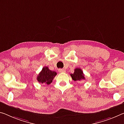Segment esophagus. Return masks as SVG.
<instances>
[{
	"label": "esophagus",
	"instance_id": "34e87169",
	"mask_svg": "<svg viewBox=\"0 0 124 124\" xmlns=\"http://www.w3.org/2000/svg\"><path fill=\"white\" fill-rule=\"evenodd\" d=\"M58 71L60 72H65L66 70L64 69H59Z\"/></svg>",
	"mask_w": 124,
	"mask_h": 124
}]
</instances>
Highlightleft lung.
I'll list each match as a JSON object with an SVG mask.
<instances>
[{"instance_id":"8db88e82","label":"left lung","mask_w":124,"mask_h":124,"mask_svg":"<svg viewBox=\"0 0 124 124\" xmlns=\"http://www.w3.org/2000/svg\"><path fill=\"white\" fill-rule=\"evenodd\" d=\"M70 76L72 79L74 81H77V80H81L83 79H85L84 77V74L82 70L79 68H77L74 70V72L73 74H70Z\"/></svg>"}]
</instances>
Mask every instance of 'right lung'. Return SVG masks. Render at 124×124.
Returning a JSON list of instances; mask_svg holds the SVG:
<instances>
[{"label":"right lung","instance_id":"add662e5","mask_svg":"<svg viewBox=\"0 0 124 124\" xmlns=\"http://www.w3.org/2000/svg\"><path fill=\"white\" fill-rule=\"evenodd\" d=\"M56 75V72L49 70L48 67H44L37 76V80L40 83L48 85L52 83V80Z\"/></svg>","mask_w":124,"mask_h":124}]
</instances>
